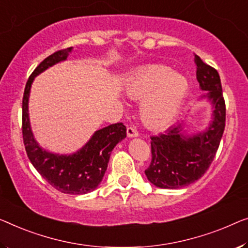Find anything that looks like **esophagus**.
<instances>
[{
  "instance_id": "obj_1",
  "label": "esophagus",
  "mask_w": 248,
  "mask_h": 248,
  "mask_svg": "<svg viewBox=\"0 0 248 248\" xmlns=\"http://www.w3.org/2000/svg\"><path fill=\"white\" fill-rule=\"evenodd\" d=\"M127 136L129 137V138H132V137H138L139 134H138V131L136 130V128L128 127L127 128Z\"/></svg>"
}]
</instances>
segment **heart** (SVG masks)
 <instances>
[{
  "label": "heart",
  "instance_id": "1",
  "mask_svg": "<svg viewBox=\"0 0 248 248\" xmlns=\"http://www.w3.org/2000/svg\"><path fill=\"white\" fill-rule=\"evenodd\" d=\"M124 92L132 100H142L140 116L147 127L162 129L178 113L188 92V81L162 64L140 68L130 77Z\"/></svg>",
  "mask_w": 248,
  "mask_h": 248
}]
</instances>
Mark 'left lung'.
Listing matches in <instances>:
<instances>
[{
    "label": "left lung",
    "mask_w": 248,
    "mask_h": 248,
    "mask_svg": "<svg viewBox=\"0 0 248 248\" xmlns=\"http://www.w3.org/2000/svg\"><path fill=\"white\" fill-rule=\"evenodd\" d=\"M197 80L204 97L214 106V120L207 130L187 135L182 124L165 134L151 136V162L145 173L159 188L176 189L195 183L209 168L218 149L226 121V107L218 72L195 54Z\"/></svg>",
    "instance_id": "left-lung-1"
}]
</instances>
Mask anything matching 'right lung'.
Masks as SVG:
<instances>
[{"mask_svg":"<svg viewBox=\"0 0 248 248\" xmlns=\"http://www.w3.org/2000/svg\"><path fill=\"white\" fill-rule=\"evenodd\" d=\"M72 47L59 50L44 59L29 77L22 100V135L28 157L34 168L55 189L64 194L82 195L98 187L105 176L111 151L127 136L123 123L95 131L82 149L73 155H55L42 149L33 137L29 120L28 103L34 78L60 61H64Z\"/></svg>","mask_w":248,"mask_h":248,"instance_id":"right-lung-1","label":"right lung"}]
</instances>
